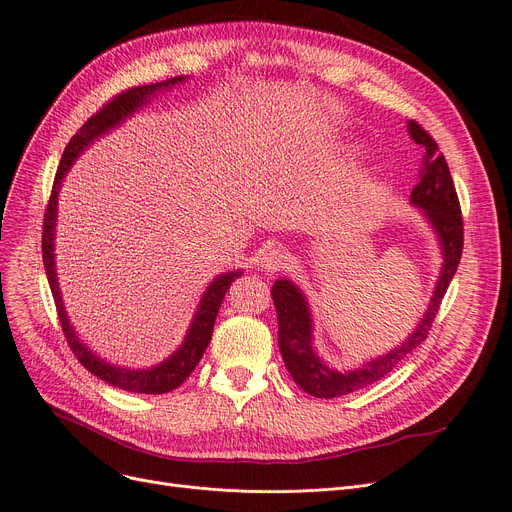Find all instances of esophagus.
I'll use <instances>...</instances> for the list:
<instances>
[{
    "mask_svg": "<svg viewBox=\"0 0 512 512\" xmlns=\"http://www.w3.org/2000/svg\"><path fill=\"white\" fill-rule=\"evenodd\" d=\"M260 269L267 271V273H277L281 271L285 264H288V256H285L281 250H264L260 254Z\"/></svg>",
    "mask_w": 512,
    "mask_h": 512,
    "instance_id": "1",
    "label": "esophagus"
}]
</instances>
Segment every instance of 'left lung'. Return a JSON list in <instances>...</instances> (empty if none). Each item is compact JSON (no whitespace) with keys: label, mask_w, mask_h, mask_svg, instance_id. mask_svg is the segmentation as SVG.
<instances>
[{"label":"left lung","mask_w":512,"mask_h":512,"mask_svg":"<svg viewBox=\"0 0 512 512\" xmlns=\"http://www.w3.org/2000/svg\"><path fill=\"white\" fill-rule=\"evenodd\" d=\"M412 140L420 145L426 155L422 159L420 182L412 191V203L424 210V216L433 224V229L439 237L441 252H443V267L433 292L428 311L414 330L412 336H407L395 351L386 353L378 359L363 363L359 370L336 372L330 370L313 351V321L302 292L288 279H277L273 285V302L279 319V351L288 367L294 382L319 399H334L349 395L359 388L374 384L384 378L393 367L410 355L416 346H420L428 332H431L433 321L439 313L441 300L449 288V281L456 275L458 264L462 258L464 245V227H462V212L460 201L454 187L452 174H449L447 161L439 151L435 138L428 134L418 121L407 124Z\"/></svg>","instance_id":"obj_1"}]
</instances>
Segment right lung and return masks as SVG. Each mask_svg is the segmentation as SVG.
I'll list each match as a JSON object with an SVG mask.
<instances>
[{
	"label": "right lung",
	"mask_w": 512,
	"mask_h": 512,
	"mask_svg": "<svg viewBox=\"0 0 512 512\" xmlns=\"http://www.w3.org/2000/svg\"><path fill=\"white\" fill-rule=\"evenodd\" d=\"M185 79L187 77H172V79H166V81H159V84L128 88L121 94L113 96L107 102V105H102L69 140V145H67L63 157H60V166L56 170L50 201H48V208H46V214H44V233H42L44 267H46L48 283H50V290H52L54 304H56V313H58L60 325H63V334L67 338V344L71 346V351L77 357V361L84 365L88 372H92L100 380H105V382H109L117 388H124V391L142 393V395L170 393L191 376V372L195 370V365L199 363L203 353H206L208 344L212 340L214 321H216L218 309L222 304V298H224V294H227V290L231 288V283L241 275V271L224 273V275H220L218 279H214L210 283V288L206 290V294H203V298L199 302V309L193 317V323L189 327L187 338H185V342L180 344V349L174 355H170L166 361L155 365V367H149V370H128V367H115L107 361H102L100 357H96L84 342H79V338L73 330V325L69 323V317L65 313L63 298H60L56 269H54V227H56L58 189H60V185H63V178L69 172V168L73 166V161L77 159V155L84 151L90 145V142H94V138H98L100 134H105L111 128L119 126L121 121L130 117L136 109L145 105V102H149V98L155 96L161 88H172V86L180 84V81H185Z\"/></svg>",
	"instance_id": "obj_1"
}]
</instances>
